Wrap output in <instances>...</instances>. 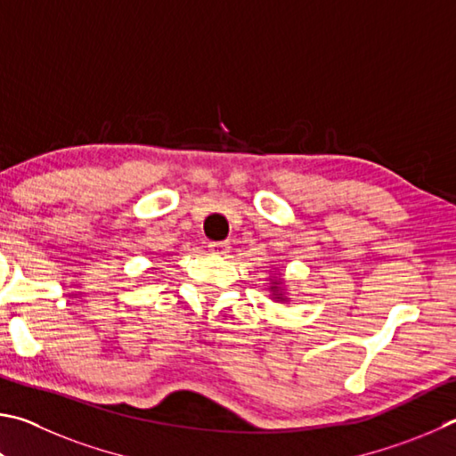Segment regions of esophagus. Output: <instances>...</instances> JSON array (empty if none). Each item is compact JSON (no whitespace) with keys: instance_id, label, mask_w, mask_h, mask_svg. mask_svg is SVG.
Wrapping results in <instances>:
<instances>
[{"instance_id":"esophagus-1","label":"esophagus","mask_w":456,"mask_h":456,"mask_svg":"<svg viewBox=\"0 0 456 456\" xmlns=\"http://www.w3.org/2000/svg\"><path fill=\"white\" fill-rule=\"evenodd\" d=\"M208 248H210L212 254H218V256H224L230 250V242H210L208 244Z\"/></svg>"}]
</instances>
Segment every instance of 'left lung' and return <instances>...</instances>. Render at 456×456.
Returning a JSON list of instances; mask_svg holds the SVG:
<instances>
[{"instance_id": "obj_1", "label": "left lung", "mask_w": 456, "mask_h": 456, "mask_svg": "<svg viewBox=\"0 0 456 456\" xmlns=\"http://www.w3.org/2000/svg\"><path fill=\"white\" fill-rule=\"evenodd\" d=\"M274 284H276V282H274ZM273 290H274V294H276V298H278V300H284V298H282V294H278V292H276V286H273Z\"/></svg>"}]
</instances>
